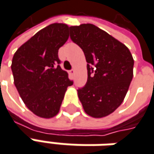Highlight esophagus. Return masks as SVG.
Returning a JSON list of instances; mask_svg holds the SVG:
<instances>
[{
	"label": "esophagus",
	"mask_w": 154,
	"mask_h": 154,
	"mask_svg": "<svg viewBox=\"0 0 154 154\" xmlns=\"http://www.w3.org/2000/svg\"><path fill=\"white\" fill-rule=\"evenodd\" d=\"M69 74H70L71 76H73V75L75 74V71H74V70L72 69V70H71V71L69 72Z\"/></svg>",
	"instance_id": "1"
}]
</instances>
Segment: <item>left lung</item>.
Instances as JSON below:
<instances>
[{
  "label": "left lung",
  "mask_w": 154,
  "mask_h": 154,
  "mask_svg": "<svg viewBox=\"0 0 154 154\" xmlns=\"http://www.w3.org/2000/svg\"><path fill=\"white\" fill-rule=\"evenodd\" d=\"M70 37L83 51L88 80L77 89L85 112L103 118L122 104L133 78L134 60L129 48L91 24L70 27Z\"/></svg>",
  "instance_id": "8db88e82"
}]
</instances>
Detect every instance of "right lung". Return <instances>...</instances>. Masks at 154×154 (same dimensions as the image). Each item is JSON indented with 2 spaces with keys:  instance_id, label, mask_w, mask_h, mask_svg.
Here are the masks:
<instances>
[{
  "instance_id": "obj_1",
  "label": "right lung",
  "mask_w": 154,
  "mask_h": 154,
  "mask_svg": "<svg viewBox=\"0 0 154 154\" xmlns=\"http://www.w3.org/2000/svg\"><path fill=\"white\" fill-rule=\"evenodd\" d=\"M69 26L52 24L19 48L12 61L14 84L25 106L36 116L58 114L67 88L73 84L61 69L60 48L69 38Z\"/></svg>"
}]
</instances>
